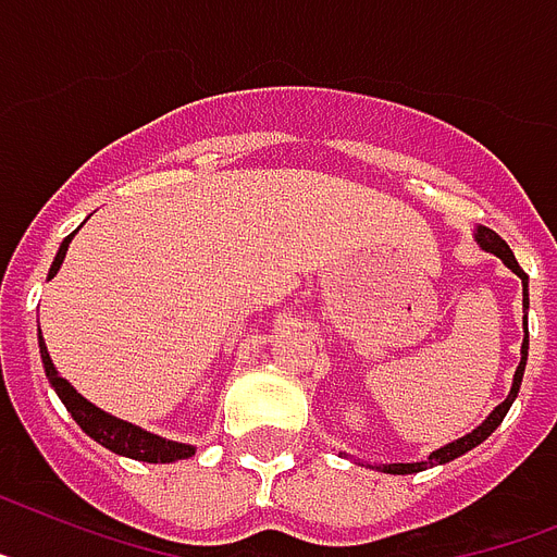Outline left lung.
I'll return each instance as SVG.
<instances>
[{
  "instance_id": "8db88e82",
  "label": "left lung",
  "mask_w": 557,
  "mask_h": 557,
  "mask_svg": "<svg viewBox=\"0 0 557 557\" xmlns=\"http://www.w3.org/2000/svg\"><path fill=\"white\" fill-rule=\"evenodd\" d=\"M475 238H478V245L484 247L486 252H495V256H498V259L504 261V264H507V268L518 275V278H521V284H523V307H530V298H527V273H523L521 264H518V261H516V256H512V250H509L507 242H504V238H500L498 233H495V230H490V227H478V236H475ZM527 350H530V330H527V319H523L521 364H518V370H516V381H512V389H509L507 401L498 404V407H495V410H493V416L486 418L484 424L478 426V430H472L470 435H463V438L453 441V444H447V447L435 449V453L430 455V461H418V463H387V467H384V472H393V475H410V472H421V470H426V467H435V463L453 461V458H458V455H463V453H470V449L478 447L481 441L490 438V435H493L495 426H498L500 421H504V416H507V412H509V407H512V401H516L518 389H521L523 367H527Z\"/></svg>"
}]
</instances>
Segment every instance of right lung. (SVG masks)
<instances>
[{"label":"right lung","mask_w":557,"mask_h":557,"mask_svg":"<svg viewBox=\"0 0 557 557\" xmlns=\"http://www.w3.org/2000/svg\"><path fill=\"white\" fill-rule=\"evenodd\" d=\"M71 238L67 236L59 247L57 259L50 264V275H57V270L62 268L64 252H67V245H71ZM39 352H41V364H45V375H48L50 387L57 389V395L62 398V404L67 407V412L73 416V421L85 430L87 435L94 441H99L102 447L113 449L116 455H127V458H136V461H147V463H170V461H182V458H190L196 449L190 444H176V441H164L153 433H145L141 426H133L127 421H119V418L108 416L99 407H94L90 401H85L76 389L67 384L64 379H59L57 367L50 361L48 347L41 342L39 333Z\"/></svg>","instance_id":"1"}]
</instances>
